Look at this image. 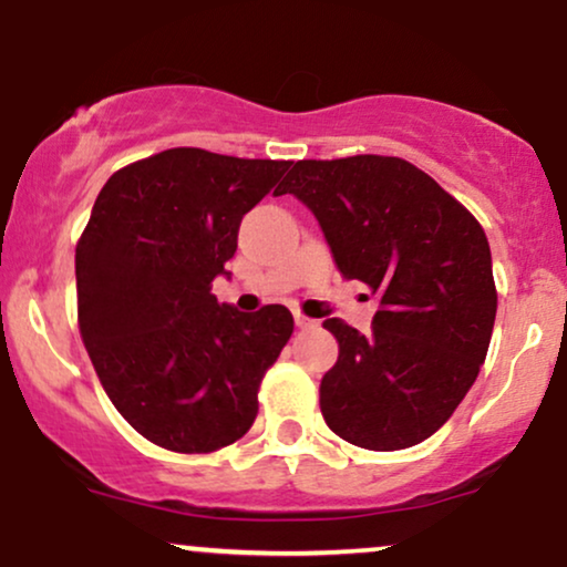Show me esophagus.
Masks as SVG:
<instances>
[{
    "mask_svg": "<svg viewBox=\"0 0 567 567\" xmlns=\"http://www.w3.org/2000/svg\"><path fill=\"white\" fill-rule=\"evenodd\" d=\"M315 320H309V317H303V315H296V328L298 330H309V328H315Z\"/></svg>",
    "mask_w": 567,
    "mask_h": 567,
    "instance_id": "obj_1",
    "label": "esophagus"
}]
</instances>
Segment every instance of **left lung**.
I'll list each match as a JSON object with an SVG mask.
<instances>
[{"label":"left lung","mask_w":567,"mask_h":567,"mask_svg":"<svg viewBox=\"0 0 567 567\" xmlns=\"http://www.w3.org/2000/svg\"><path fill=\"white\" fill-rule=\"evenodd\" d=\"M282 194L309 207L341 277L379 296L368 336L324 320L338 341L324 424L368 451L419 445L461 405L491 343L498 298L483 226L400 157L296 162Z\"/></svg>","instance_id":"8db88e82"}]
</instances>
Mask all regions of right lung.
Instances as JSON below:
<instances>
[{"mask_svg":"<svg viewBox=\"0 0 567 567\" xmlns=\"http://www.w3.org/2000/svg\"><path fill=\"white\" fill-rule=\"evenodd\" d=\"M288 167L167 148L97 194L76 245L80 333L109 400L154 445L213 453L256 421L292 315L218 303L213 279L229 277L243 216Z\"/></svg>","mask_w":567,"mask_h":567,"instance_id":"add662e5","label":"right lung"}]
</instances>
